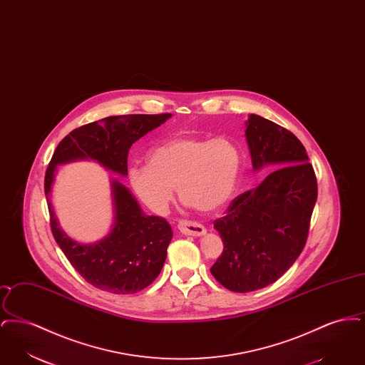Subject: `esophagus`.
<instances>
[{"instance_id":"34e87169","label":"esophagus","mask_w":365,"mask_h":365,"mask_svg":"<svg viewBox=\"0 0 365 365\" xmlns=\"http://www.w3.org/2000/svg\"><path fill=\"white\" fill-rule=\"evenodd\" d=\"M178 228L185 235H192V237H201L207 232L205 227L201 226L200 223L189 222V220H180L178 223Z\"/></svg>"}]
</instances>
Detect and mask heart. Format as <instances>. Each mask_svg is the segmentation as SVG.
<instances>
[{"label": "heart", "mask_w": 365, "mask_h": 365, "mask_svg": "<svg viewBox=\"0 0 365 365\" xmlns=\"http://www.w3.org/2000/svg\"><path fill=\"white\" fill-rule=\"evenodd\" d=\"M242 158L240 145L228 137H175L155 146L146 165L131 167L128 182L149 208H167L176 187L185 204L209 213L231 200Z\"/></svg>", "instance_id": "1"}]
</instances>
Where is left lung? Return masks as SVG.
<instances>
[{"label": "left lung", "mask_w": 365, "mask_h": 365, "mask_svg": "<svg viewBox=\"0 0 365 365\" xmlns=\"http://www.w3.org/2000/svg\"><path fill=\"white\" fill-rule=\"evenodd\" d=\"M245 135L253 168L268 165L275 171L238 195L213 222L225 249L210 272L234 293L262 289L294 264L307 243L317 200L312 164L293 133L250 115Z\"/></svg>", "instance_id": "8db88e82"}]
</instances>
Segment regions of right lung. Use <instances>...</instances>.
Here are the masks:
<instances>
[{
	"label": "right lung",
	"mask_w": 365,
	"mask_h": 365,
	"mask_svg": "<svg viewBox=\"0 0 365 365\" xmlns=\"http://www.w3.org/2000/svg\"><path fill=\"white\" fill-rule=\"evenodd\" d=\"M171 116L123 115L88 123L71 131L53 153L45 175L53 237L79 275L97 289L113 294H134L148 287L167 259L173 230L165 219L145 215L131 191L113 178L110 185L115 222L110 232L97 243L73 241L58 226L49 202L56 168L58 164L90 158L125 176L131 145Z\"/></svg>",
	"instance_id": "1"
}]
</instances>
